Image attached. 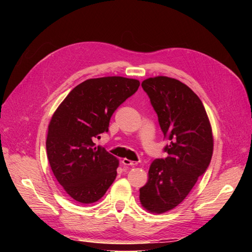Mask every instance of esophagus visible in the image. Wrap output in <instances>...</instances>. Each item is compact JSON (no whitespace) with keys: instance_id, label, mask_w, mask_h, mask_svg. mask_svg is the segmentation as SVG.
I'll list each match as a JSON object with an SVG mask.
<instances>
[{"instance_id":"esophagus-1","label":"esophagus","mask_w":252,"mask_h":252,"mask_svg":"<svg viewBox=\"0 0 252 252\" xmlns=\"http://www.w3.org/2000/svg\"><path fill=\"white\" fill-rule=\"evenodd\" d=\"M121 162H122L123 165H131V167H134V165L138 164V162L131 161V160H129V159H126V158H125V159H123Z\"/></svg>"}]
</instances>
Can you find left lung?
Masks as SVG:
<instances>
[{
  "mask_svg": "<svg viewBox=\"0 0 252 252\" xmlns=\"http://www.w3.org/2000/svg\"><path fill=\"white\" fill-rule=\"evenodd\" d=\"M158 120L170 143L168 157L156 159L149 169L146 186L140 188V202L146 210H172L207 171L213 151L210 121L199 96L179 80L168 76L142 82Z\"/></svg>",
  "mask_w": 252,
  "mask_h": 252,
  "instance_id": "1",
  "label": "left lung"
}]
</instances>
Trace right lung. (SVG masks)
Here are the masks:
<instances>
[{
    "label": "right lung",
    "mask_w": 252,
    "mask_h": 252,
    "mask_svg": "<svg viewBox=\"0 0 252 252\" xmlns=\"http://www.w3.org/2000/svg\"><path fill=\"white\" fill-rule=\"evenodd\" d=\"M140 82L123 76L89 79L72 90L51 119L46 153L54 177L72 199L93 203L117 177L119 160L93 142Z\"/></svg>",
    "instance_id": "obj_1"
}]
</instances>
